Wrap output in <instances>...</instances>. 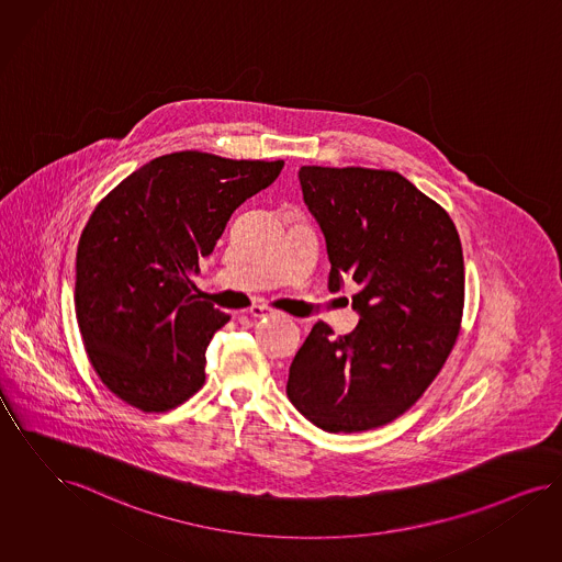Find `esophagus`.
Segmentation results:
<instances>
[{
    "mask_svg": "<svg viewBox=\"0 0 562 562\" xmlns=\"http://www.w3.org/2000/svg\"><path fill=\"white\" fill-rule=\"evenodd\" d=\"M248 312H250L254 318H260V316H269V314H272V308H269V306H262V304H254Z\"/></svg>",
    "mask_w": 562,
    "mask_h": 562,
    "instance_id": "esophagus-1",
    "label": "esophagus"
}]
</instances>
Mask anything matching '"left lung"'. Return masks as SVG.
<instances>
[{"mask_svg": "<svg viewBox=\"0 0 562 562\" xmlns=\"http://www.w3.org/2000/svg\"><path fill=\"white\" fill-rule=\"evenodd\" d=\"M304 202L327 241L329 290L356 283L358 327L316 323L295 353L291 404L329 434L404 415L452 352L464 260L450 214L394 170L302 167Z\"/></svg>", "mask_w": 562, "mask_h": 562, "instance_id": "8db88e82", "label": "left lung"}]
</instances>
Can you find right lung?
Listing matches in <instances>:
<instances>
[{
    "instance_id": "obj_1",
    "label": "right lung",
    "mask_w": 562,
    "mask_h": 562,
    "mask_svg": "<svg viewBox=\"0 0 562 562\" xmlns=\"http://www.w3.org/2000/svg\"><path fill=\"white\" fill-rule=\"evenodd\" d=\"M281 168L175 151L95 206L77 248L75 308L89 362L116 397L167 413L204 385L210 339L231 316L198 300L191 274L235 209Z\"/></svg>"
}]
</instances>
